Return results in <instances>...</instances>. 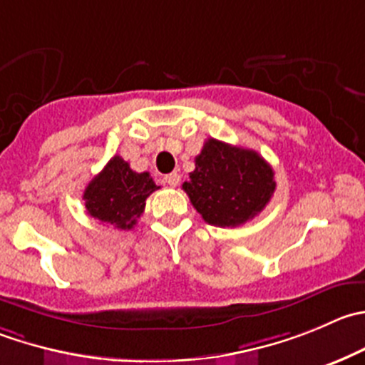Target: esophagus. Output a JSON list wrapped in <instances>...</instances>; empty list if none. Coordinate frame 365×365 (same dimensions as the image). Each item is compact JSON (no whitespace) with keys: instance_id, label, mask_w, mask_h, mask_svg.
<instances>
[{"instance_id":"obj_1","label":"esophagus","mask_w":365,"mask_h":365,"mask_svg":"<svg viewBox=\"0 0 365 365\" xmlns=\"http://www.w3.org/2000/svg\"><path fill=\"white\" fill-rule=\"evenodd\" d=\"M164 182L168 183L169 187H176L180 183V175L178 173H169V175L164 176Z\"/></svg>"}]
</instances>
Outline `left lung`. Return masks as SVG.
Here are the masks:
<instances>
[{"instance_id":"1","label":"left lung","mask_w":365,"mask_h":365,"mask_svg":"<svg viewBox=\"0 0 365 365\" xmlns=\"http://www.w3.org/2000/svg\"><path fill=\"white\" fill-rule=\"evenodd\" d=\"M182 187L208 225L233 228L264 210L277 182L257 151L208 139Z\"/></svg>"}]
</instances>
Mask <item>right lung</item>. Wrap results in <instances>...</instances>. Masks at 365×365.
<instances>
[{"mask_svg":"<svg viewBox=\"0 0 365 365\" xmlns=\"http://www.w3.org/2000/svg\"><path fill=\"white\" fill-rule=\"evenodd\" d=\"M160 187L150 173H135L119 155L112 157L100 175L83 190L85 210L91 217L118 230H132L143 215L146 200Z\"/></svg>","mask_w":365,"mask_h":365,"instance_id":"obj_1","label":"right lung"}]
</instances>
